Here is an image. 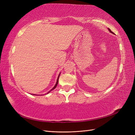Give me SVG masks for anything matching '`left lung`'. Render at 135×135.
Instances as JSON below:
<instances>
[{"instance_id": "left-lung-1", "label": "left lung", "mask_w": 135, "mask_h": 135, "mask_svg": "<svg viewBox=\"0 0 135 135\" xmlns=\"http://www.w3.org/2000/svg\"><path fill=\"white\" fill-rule=\"evenodd\" d=\"M108 30H109V31H110V32H111V33H113V32H112V31H111V30H110V29H109V28H108Z\"/></svg>"}]
</instances>
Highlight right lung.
Here are the masks:
<instances>
[{
	"mask_svg": "<svg viewBox=\"0 0 135 135\" xmlns=\"http://www.w3.org/2000/svg\"><path fill=\"white\" fill-rule=\"evenodd\" d=\"M60 74H59V76H58V78H57V81H56V84H55V86H54V88H53L52 89H51V90L50 91H49V92H48V93H47V94L48 93H50L51 91H52V90H54V89H55V88H56V86H57V84H58V82H59V76H60Z\"/></svg>",
	"mask_w": 135,
	"mask_h": 135,
	"instance_id": "add662e5",
	"label": "right lung"
}]
</instances>
